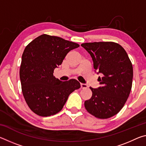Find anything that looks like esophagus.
Here are the masks:
<instances>
[{
  "label": "esophagus",
  "instance_id": "esophagus-1",
  "mask_svg": "<svg viewBox=\"0 0 146 146\" xmlns=\"http://www.w3.org/2000/svg\"><path fill=\"white\" fill-rule=\"evenodd\" d=\"M80 86L82 89H86V88H88V86L87 84H80Z\"/></svg>",
  "mask_w": 146,
  "mask_h": 146
}]
</instances>
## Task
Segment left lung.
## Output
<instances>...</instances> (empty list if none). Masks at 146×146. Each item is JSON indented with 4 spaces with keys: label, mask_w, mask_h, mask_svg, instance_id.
<instances>
[{
    "label": "left lung",
    "mask_w": 146,
    "mask_h": 146,
    "mask_svg": "<svg viewBox=\"0 0 146 146\" xmlns=\"http://www.w3.org/2000/svg\"><path fill=\"white\" fill-rule=\"evenodd\" d=\"M90 54L94 69L100 73V86L90 87L92 97L86 100V110L95 117L106 119L122 110L132 87V63L126 51L113 42H95L81 44Z\"/></svg>",
    "instance_id": "obj_1"
}]
</instances>
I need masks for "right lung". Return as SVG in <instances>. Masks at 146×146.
<instances>
[{
    "mask_svg": "<svg viewBox=\"0 0 146 146\" xmlns=\"http://www.w3.org/2000/svg\"><path fill=\"white\" fill-rule=\"evenodd\" d=\"M79 44L43 34L24 49L20 68L22 91L32 111L49 117L60 111L69 95L80 88L77 80H59L53 76L66 55Z\"/></svg>",
    "mask_w": 146,
    "mask_h": 146,
    "instance_id": "1",
    "label": "right lung"
}]
</instances>
